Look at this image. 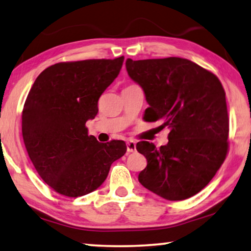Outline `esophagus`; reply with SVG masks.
<instances>
[{"label":"esophagus","instance_id":"obj_1","mask_svg":"<svg viewBox=\"0 0 251 251\" xmlns=\"http://www.w3.org/2000/svg\"><path fill=\"white\" fill-rule=\"evenodd\" d=\"M126 151L128 152H134L135 151V143L133 141H126Z\"/></svg>","mask_w":251,"mask_h":251}]
</instances>
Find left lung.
I'll use <instances>...</instances> for the list:
<instances>
[{
	"instance_id": "8db88e82",
	"label": "left lung",
	"mask_w": 251,
	"mask_h": 251,
	"mask_svg": "<svg viewBox=\"0 0 251 251\" xmlns=\"http://www.w3.org/2000/svg\"><path fill=\"white\" fill-rule=\"evenodd\" d=\"M129 76L145 92V120L169 129L166 146L137 143L147 159L139 181L171 201L198 194L215 176L228 151L229 119L223 84L213 73L182 57L128 59Z\"/></svg>"
}]
</instances>
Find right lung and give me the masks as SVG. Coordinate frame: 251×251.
I'll return each instance as SVG.
<instances>
[{
	"instance_id": "obj_1",
	"label": "right lung",
	"mask_w": 251,
	"mask_h": 251,
	"mask_svg": "<svg viewBox=\"0 0 251 251\" xmlns=\"http://www.w3.org/2000/svg\"><path fill=\"white\" fill-rule=\"evenodd\" d=\"M114 60L61 62L40 73L22 112L24 145L41 178L57 194L88 195L101 186L111 164L126 151L125 141L99 142L85 123L122 68Z\"/></svg>"
}]
</instances>
